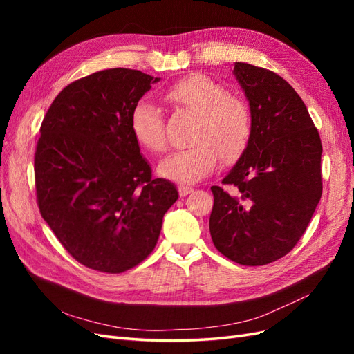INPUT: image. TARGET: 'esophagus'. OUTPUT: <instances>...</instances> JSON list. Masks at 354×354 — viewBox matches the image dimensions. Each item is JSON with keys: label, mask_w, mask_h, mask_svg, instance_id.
Segmentation results:
<instances>
[{"label": "esophagus", "mask_w": 354, "mask_h": 354, "mask_svg": "<svg viewBox=\"0 0 354 354\" xmlns=\"http://www.w3.org/2000/svg\"><path fill=\"white\" fill-rule=\"evenodd\" d=\"M194 190H195L194 187H189V186H178L180 196H186V195L192 194V192H194Z\"/></svg>", "instance_id": "34e87169"}]
</instances>
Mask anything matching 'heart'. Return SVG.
I'll use <instances>...</instances> for the list:
<instances>
[{"label":"heart","mask_w":354,"mask_h":354,"mask_svg":"<svg viewBox=\"0 0 354 354\" xmlns=\"http://www.w3.org/2000/svg\"><path fill=\"white\" fill-rule=\"evenodd\" d=\"M165 100L177 111L196 116L192 128V146L168 155L159 164V174L178 183H196L209 176L218 159L234 164L248 149L254 120L250 104L230 95L221 84L203 73L177 81L165 93ZM136 140L151 152L167 149L162 112L156 104L142 100L131 112Z\"/></svg>","instance_id":"1"}]
</instances>
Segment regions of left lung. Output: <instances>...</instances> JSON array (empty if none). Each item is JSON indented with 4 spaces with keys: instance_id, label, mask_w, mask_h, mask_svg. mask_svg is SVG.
Listing matches in <instances>:
<instances>
[{
    "instance_id": "1",
    "label": "left lung",
    "mask_w": 354,
    "mask_h": 354,
    "mask_svg": "<svg viewBox=\"0 0 354 354\" xmlns=\"http://www.w3.org/2000/svg\"><path fill=\"white\" fill-rule=\"evenodd\" d=\"M254 120L251 143L212 186L209 233L216 248L243 266L282 259L303 236L322 196V142L304 102L279 75L234 63Z\"/></svg>"
}]
</instances>
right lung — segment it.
Returning <instances> with one entry per match:
<instances>
[{"label":"right lung","instance_id":"1","mask_svg":"<svg viewBox=\"0 0 354 354\" xmlns=\"http://www.w3.org/2000/svg\"><path fill=\"white\" fill-rule=\"evenodd\" d=\"M156 81L136 69L94 72L66 85L42 120L38 208L63 248L88 269L115 274L140 264L178 199L171 181L152 178L130 125Z\"/></svg>","mask_w":354,"mask_h":354}]
</instances>
